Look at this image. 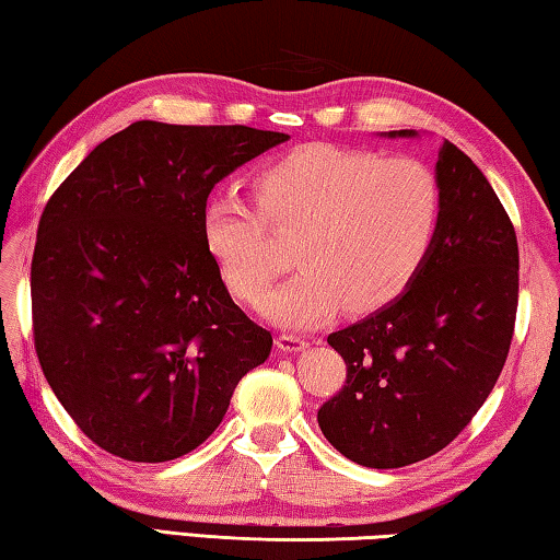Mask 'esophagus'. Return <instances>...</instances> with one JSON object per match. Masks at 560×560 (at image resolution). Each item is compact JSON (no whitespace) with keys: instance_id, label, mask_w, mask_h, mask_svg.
<instances>
[{"instance_id":"34e87169","label":"esophagus","mask_w":560,"mask_h":560,"mask_svg":"<svg viewBox=\"0 0 560 560\" xmlns=\"http://www.w3.org/2000/svg\"><path fill=\"white\" fill-rule=\"evenodd\" d=\"M275 345H278L280 351H288V354H295V351L307 349V341L302 337H295V335H280Z\"/></svg>"}]
</instances>
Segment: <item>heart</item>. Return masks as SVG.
I'll use <instances>...</instances> for the list:
<instances>
[{
    "mask_svg": "<svg viewBox=\"0 0 560 560\" xmlns=\"http://www.w3.org/2000/svg\"><path fill=\"white\" fill-rule=\"evenodd\" d=\"M255 201L215 191L201 233L225 282L255 305L288 255L275 238L298 235L302 268L265 300L282 327L312 329L341 310L386 307L416 278L440 223L435 174L413 156H386L307 144L265 164L250 179Z\"/></svg>",
    "mask_w": 560,
    "mask_h": 560,
    "instance_id": "heart-1",
    "label": "heart"
}]
</instances>
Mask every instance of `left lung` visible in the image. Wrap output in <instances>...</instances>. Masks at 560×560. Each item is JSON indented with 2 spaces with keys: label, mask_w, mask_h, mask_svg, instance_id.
Instances as JSON below:
<instances>
[{
  "label": "left lung",
  "mask_w": 560,
  "mask_h": 560,
  "mask_svg": "<svg viewBox=\"0 0 560 560\" xmlns=\"http://www.w3.org/2000/svg\"><path fill=\"white\" fill-rule=\"evenodd\" d=\"M435 179L440 223L416 278L386 307L327 337L345 359L347 384L317 420L329 443L364 467H406L453 443L492 394L512 345L514 225L487 176L447 140Z\"/></svg>",
  "instance_id": "1"
}]
</instances>
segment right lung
Segmentation results:
<instances>
[{
    "label": "right lung",
    "mask_w": 560,
    "mask_h": 560,
    "mask_svg": "<svg viewBox=\"0 0 560 560\" xmlns=\"http://www.w3.org/2000/svg\"><path fill=\"white\" fill-rule=\"evenodd\" d=\"M290 140L245 125L140 120L107 137L38 221V364L105 453L166 463L199 447L272 337L231 300L201 213L223 176Z\"/></svg>",
    "instance_id": "1"
}]
</instances>
